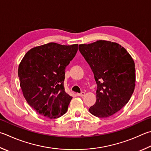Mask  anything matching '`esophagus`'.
<instances>
[{
	"label": "esophagus",
	"instance_id": "obj_1",
	"mask_svg": "<svg viewBox=\"0 0 151 151\" xmlns=\"http://www.w3.org/2000/svg\"><path fill=\"white\" fill-rule=\"evenodd\" d=\"M76 95L78 96H84L85 95V92H81V93H77V94H76Z\"/></svg>",
	"mask_w": 151,
	"mask_h": 151
}]
</instances>
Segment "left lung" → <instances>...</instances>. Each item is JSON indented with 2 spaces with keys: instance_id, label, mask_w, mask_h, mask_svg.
Wrapping results in <instances>:
<instances>
[{
  "instance_id": "8db88e82",
  "label": "left lung",
  "mask_w": 151,
  "mask_h": 151,
  "mask_svg": "<svg viewBox=\"0 0 151 151\" xmlns=\"http://www.w3.org/2000/svg\"><path fill=\"white\" fill-rule=\"evenodd\" d=\"M78 50L91 68L97 84L96 102L89 111L100 118L108 117L119 111L133 94L135 63L124 47L108 41L81 44Z\"/></svg>"
}]
</instances>
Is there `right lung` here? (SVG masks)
I'll return each mask as SVG.
<instances>
[{
    "instance_id": "obj_1",
    "label": "right lung",
    "mask_w": 151,
    "mask_h": 151,
    "mask_svg": "<svg viewBox=\"0 0 151 151\" xmlns=\"http://www.w3.org/2000/svg\"><path fill=\"white\" fill-rule=\"evenodd\" d=\"M78 44L49 43L30 49L18 67L21 89L27 102L40 115L55 119L66 113L73 97L65 91V68Z\"/></svg>"
}]
</instances>
